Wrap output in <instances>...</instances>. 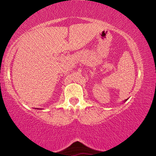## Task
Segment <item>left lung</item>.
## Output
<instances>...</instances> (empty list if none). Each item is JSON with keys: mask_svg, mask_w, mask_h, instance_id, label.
Returning <instances> with one entry per match:
<instances>
[{"mask_svg": "<svg viewBox=\"0 0 156 156\" xmlns=\"http://www.w3.org/2000/svg\"><path fill=\"white\" fill-rule=\"evenodd\" d=\"M126 100H127V99H126L125 100V101H124V102H125V101H126Z\"/></svg>", "mask_w": 156, "mask_h": 156, "instance_id": "obj_1", "label": "left lung"}]
</instances>
